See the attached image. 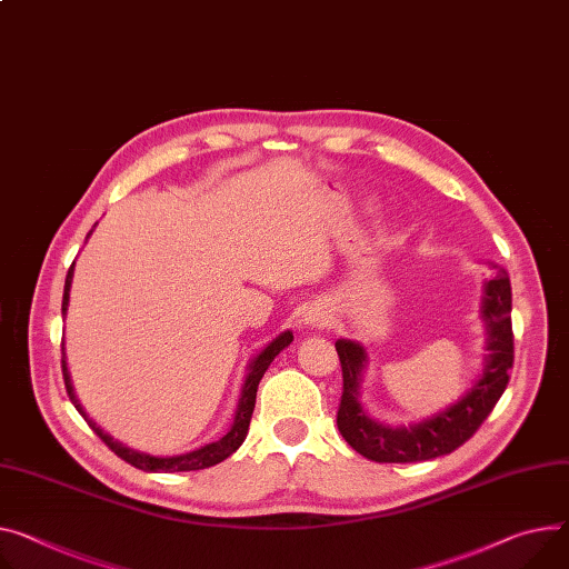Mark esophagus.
<instances>
[{
    "instance_id": "34e87169",
    "label": "esophagus",
    "mask_w": 569,
    "mask_h": 569,
    "mask_svg": "<svg viewBox=\"0 0 569 569\" xmlns=\"http://www.w3.org/2000/svg\"><path fill=\"white\" fill-rule=\"evenodd\" d=\"M328 321H330V315L326 308H321V305H315V308L305 312V323H308L310 328H323V326H328Z\"/></svg>"
}]
</instances>
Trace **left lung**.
Masks as SVG:
<instances>
[{
	"instance_id": "8db88e82",
	"label": "left lung",
	"mask_w": 569,
	"mask_h": 569,
	"mask_svg": "<svg viewBox=\"0 0 569 569\" xmlns=\"http://www.w3.org/2000/svg\"><path fill=\"white\" fill-rule=\"evenodd\" d=\"M512 291L510 278L497 269L486 282L480 317L488 328V358L486 369L465 397L419 423L385 426L371 419L358 397L367 353L358 341L337 339L335 348L341 362L343 391L337 410V428L343 440L358 453L376 462H421L437 456H447L462 447L478 426L488 419L510 380L515 346H512Z\"/></svg>"
}]
</instances>
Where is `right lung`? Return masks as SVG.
Returning a JSON list of instances; mask_svg holds the SVG:
<instances>
[{
    "label": "right lung",
    "mask_w": 569,
    "mask_h": 569,
    "mask_svg": "<svg viewBox=\"0 0 569 569\" xmlns=\"http://www.w3.org/2000/svg\"><path fill=\"white\" fill-rule=\"evenodd\" d=\"M93 232V230H91ZM89 232V237H91ZM72 273H74V261L72 267L68 269V276H66V287H63V302H61V312L66 315L68 312V300H70V284H72ZM293 341V332L284 330L280 332L271 343H267L264 348H261V353L248 365V376H246V382L241 387V399H239V406H237V412H234V421H232V428L221 437V440H216L211 445H204L196 451H189V453H182V456H150V453H141V451H134L129 449L124 445H120L118 440H113V437L109 432H104L93 419H89V415L83 412L81 403L77 401L74 397V389H72V382H70V373H68V365H66V351H63V343H61V367H63V382H66V389H68V397L72 401V406L79 410V415L89 421V426L96 430V435L100 437V440L118 456L122 458L124 462H129L137 469H143V471H163V473H172V471H196V469H207V467H213L218 462H223L228 456H232L246 440L248 435V426H250V417H252V410H254V399H257V387H259V380L261 376L267 373L269 365L276 360V356L282 351V348H287L289 343Z\"/></svg>",
    "instance_id": "obj_1"
}]
</instances>
